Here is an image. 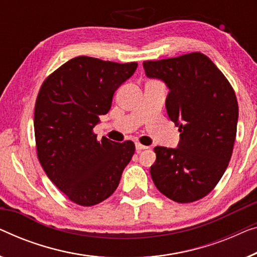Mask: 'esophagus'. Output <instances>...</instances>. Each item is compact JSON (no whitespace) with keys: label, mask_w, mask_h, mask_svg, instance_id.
<instances>
[{"label":"esophagus","mask_w":257,"mask_h":257,"mask_svg":"<svg viewBox=\"0 0 257 257\" xmlns=\"http://www.w3.org/2000/svg\"><path fill=\"white\" fill-rule=\"evenodd\" d=\"M147 148H148V146H145V145H141L139 143L136 144V150H137L138 153H139V152H141L143 150H147Z\"/></svg>","instance_id":"1"}]
</instances>
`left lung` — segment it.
Instances as JSON below:
<instances>
[{"mask_svg":"<svg viewBox=\"0 0 257 257\" xmlns=\"http://www.w3.org/2000/svg\"><path fill=\"white\" fill-rule=\"evenodd\" d=\"M148 79L169 89L166 109L180 131L177 147L156 146L151 176L158 190L191 203L213 190L232 156L239 107L232 85L199 52L144 62Z\"/></svg>","mask_w":257,"mask_h":257,"instance_id":"1","label":"left lung"}]
</instances>
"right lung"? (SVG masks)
Here are the masks:
<instances>
[{"label": "right lung", "instance_id": "add662e5", "mask_svg": "<svg viewBox=\"0 0 257 257\" xmlns=\"http://www.w3.org/2000/svg\"><path fill=\"white\" fill-rule=\"evenodd\" d=\"M137 67L76 57L40 88L33 120L39 162L59 190L79 205H96L112 195L135 154L132 141H97L92 130Z\"/></svg>", "mask_w": 257, "mask_h": 257}]
</instances>
